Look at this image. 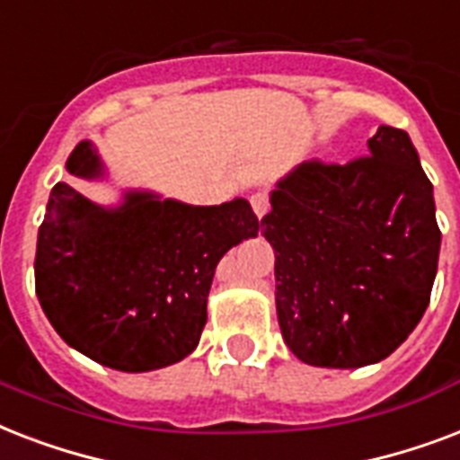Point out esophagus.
Listing matches in <instances>:
<instances>
[{
  "instance_id": "34e87169",
  "label": "esophagus",
  "mask_w": 460,
  "mask_h": 460,
  "mask_svg": "<svg viewBox=\"0 0 460 460\" xmlns=\"http://www.w3.org/2000/svg\"><path fill=\"white\" fill-rule=\"evenodd\" d=\"M251 205H252V212L262 219L267 215V209H270V198L267 193H255L251 195Z\"/></svg>"
}]
</instances>
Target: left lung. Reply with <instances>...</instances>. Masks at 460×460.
<instances>
[{
    "mask_svg": "<svg viewBox=\"0 0 460 460\" xmlns=\"http://www.w3.org/2000/svg\"><path fill=\"white\" fill-rule=\"evenodd\" d=\"M349 164L303 162L277 181L262 236L274 248L284 341L314 367L385 360L428 310L442 231L406 131L379 126Z\"/></svg>",
    "mask_w": 460,
    "mask_h": 460,
    "instance_id": "left-lung-1",
    "label": "left lung"
}]
</instances>
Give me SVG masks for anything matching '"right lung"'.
Returning <instances> with one entry per match:
<instances>
[{
	"label": "right lung",
	"mask_w": 460,
	"mask_h": 460,
	"mask_svg": "<svg viewBox=\"0 0 460 460\" xmlns=\"http://www.w3.org/2000/svg\"><path fill=\"white\" fill-rule=\"evenodd\" d=\"M66 172L102 181L107 166L81 140ZM258 229L245 198L202 208L136 188L107 208L61 181L38 231V301L57 334L90 360L159 370L193 353L217 262Z\"/></svg>",
	"instance_id": "add662e5"
}]
</instances>
